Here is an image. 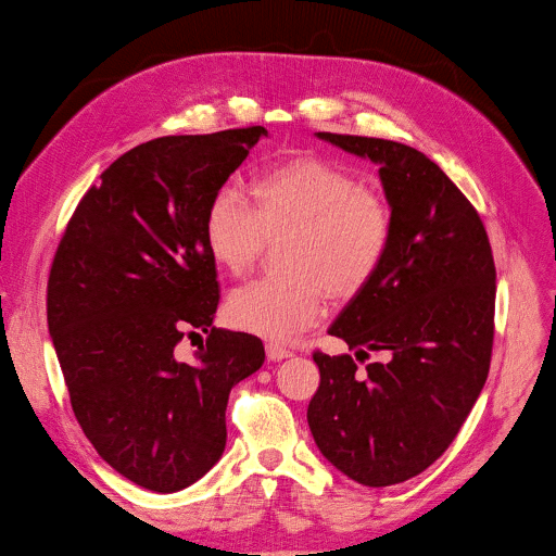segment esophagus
<instances>
[{"label": "esophagus", "instance_id": "esophagus-1", "mask_svg": "<svg viewBox=\"0 0 556 556\" xmlns=\"http://www.w3.org/2000/svg\"><path fill=\"white\" fill-rule=\"evenodd\" d=\"M266 356H268V361H283V358H290L292 352L288 348L279 345V343H268L266 345Z\"/></svg>", "mask_w": 556, "mask_h": 556}]
</instances>
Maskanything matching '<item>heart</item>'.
<instances>
[{"instance_id":"1","label":"heart","mask_w":556,"mask_h":556,"mask_svg":"<svg viewBox=\"0 0 556 556\" xmlns=\"http://www.w3.org/2000/svg\"><path fill=\"white\" fill-rule=\"evenodd\" d=\"M204 247L226 273L242 277L279 240L288 273L257 279L228 296L232 326L288 341L324 319L328 290L350 299L382 268L393 235L387 200L319 155H292L251 180V204L219 187L204 211Z\"/></svg>"}]
</instances>
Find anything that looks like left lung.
I'll use <instances>...</instances> for the list:
<instances>
[{"instance_id":"1","label":"left lung","mask_w":556,"mask_h":556,"mask_svg":"<svg viewBox=\"0 0 556 556\" xmlns=\"http://www.w3.org/2000/svg\"><path fill=\"white\" fill-rule=\"evenodd\" d=\"M380 165L393 235L378 275L328 334L358 357L316 350L307 405L319 451L363 486L416 478L455 440L486 382L495 334V262L480 213L429 157L403 142L316 134Z\"/></svg>"}]
</instances>
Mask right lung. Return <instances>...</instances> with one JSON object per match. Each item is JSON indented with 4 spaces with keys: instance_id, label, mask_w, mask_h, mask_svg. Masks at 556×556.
Wrapping results in <instances>:
<instances>
[{
    "instance_id": "right-lung-1",
    "label": "right lung",
    "mask_w": 556,
    "mask_h": 556,
    "mask_svg": "<svg viewBox=\"0 0 556 556\" xmlns=\"http://www.w3.org/2000/svg\"><path fill=\"white\" fill-rule=\"evenodd\" d=\"M268 131L262 125L142 142L70 217L48 277V330L72 412L134 484L176 493L219 459L230 389L264 343L213 328L219 303L202 219L211 195ZM207 339L185 359V336Z\"/></svg>"
}]
</instances>
